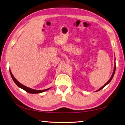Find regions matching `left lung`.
<instances>
[{
    "instance_id": "obj_1",
    "label": "left lung",
    "mask_w": 125,
    "mask_h": 125,
    "mask_svg": "<svg viewBox=\"0 0 125 125\" xmlns=\"http://www.w3.org/2000/svg\"><path fill=\"white\" fill-rule=\"evenodd\" d=\"M115 68H116V66H115V65H114V71H113V74H112V75L111 76V78H110V79H109V80L107 81V83H106L105 84V85H104L103 86V87H101L100 89H99V90H97V91H99L101 90V89H103L104 87H105V86H106L107 85L108 83H110V81H111V80L112 79V78H113V76H114V73H115Z\"/></svg>"
}]
</instances>
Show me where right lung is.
I'll use <instances>...</instances> for the list:
<instances>
[{"label":"right lung","instance_id":"right-lung-1","mask_svg":"<svg viewBox=\"0 0 125 125\" xmlns=\"http://www.w3.org/2000/svg\"><path fill=\"white\" fill-rule=\"evenodd\" d=\"M10 74H11V77L12 78L14 82L16 84V85L18 86L19 87H20V88L22 89V90H25L27 92L29 93H31V94H36V93H42V92H45L47 91L48 90H49L51 88H49L48 89H46V90H33V89H32V88H30L29 87H27L26 86H25L23 85H22L21 83H20L19 81H18L16 79V78L14 77V76L13 75L12 73L11 72V71L10 70Z\"/></svg>","mask_w":125,"mask_h":125}]
</instances>
